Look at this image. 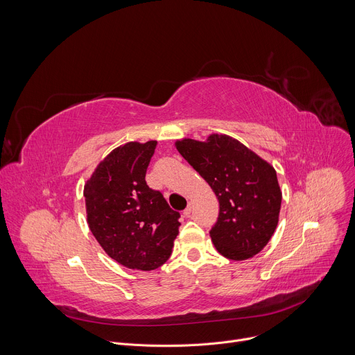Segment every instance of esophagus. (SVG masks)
Returning a JSON list of instances; mask_svg holds the SVG:
<instances>
[{
  "instance_id": "34e87169",
  "label": "esophagus",
  "mask_w": 355,
  "mask_h": 355,
  "mask_svg": "<svg viewBox=\"0 0 355 355\" xmlns=\"http://www.w3.org/2000/svg\"><path fill=\"white\" fill-rule=\"evenodd\" d=\"M191 212H192V204H188V207H187L185 211H184V216L188 218V216L191 215Z\"/></svg>"
}]
</instances>
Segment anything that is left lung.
Returning a JSON list of instances; mask_svg holds the SVG:
<instances>
[{"label":"left lung","instance_id":"8db88e82","mask_svg":"<svg viewBox=\"0 0 355 355\" xmlns=\"http://www.w3.org/2000/svg\"><path fill=\"white\" fill-rule=\"evenodd\" d=\"M175 147L219 200V218L209 232L216 250L234 261L259 254L279 219L282 192L274 167L227 135L182 139Z\"/></svg>","mask_w":355,"mask_h":355}]
</instances>
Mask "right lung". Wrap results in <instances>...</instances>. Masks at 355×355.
Returning <instances> with one entry per match:
<instances>
[{
	"label": "right lung",
	"instance_id": "obj_1",
	"mask_svg": "<svg viewBox=\"0 0 355 355\" xmlns=\"http://www.w3.org/2000/svg\"><path fill=\"white\" fill-rule=\"evenodd\" d=\"M157 141H129L114 148L84 185L87 223L107 254L130 270L151 271L171 256L180 214L146 171Z\"/></svg>",
	"mask_w": 355,
	"mask_h": 355
}]
</instances>
